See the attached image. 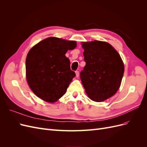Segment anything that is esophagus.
<instances>
[{
  "label": "esophagus",
  "mask_w": 147,
  "mask_h": 147,
  "mask_svg": "<svg viewBox=\"0 0 147 147\" xmlns=\"http://www.w3.org/2000/svg\"><path fill=\"white\" fill-rule=\"evenodd\" d=\"M75 74H76V77H79V72L78 71H75Z\"/></svg>",
  "instance_id": "obj_1"
}]
</instances>
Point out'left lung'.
Returning <instances> with one entry per match:
<instances>
[{
	"instance_id": "8db88e82",
	"label": "left lung",
	"mask_w": 147,
	"mask_h": 147,
	"mask_svg": "<svg viewBox=\"0 0 147 147\" xmlns=\"http://www.w3.org/2000/svg\"><path fill=\"white\" fill-rule=\"evenodd\" d=\"M86 65L80 78L88 97L102 102L113 96L121 85L124 71L119 53L107 42H83Z\"/></svg>"
}]
</instances>
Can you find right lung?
<instances>
[{"label": "right lung", "instance_id": "add662e5", "mask_svg": "<svg viewBox=\"0 0 147 147\" xmlns=\"http://www.w3.org/2000/svg\"><path fill=\"white\" fill-rule=\"evenodd\" d=\"M76 47L75 41L49 37L30 49L26 59V79L39 98L53 103L65 94L75 77L65 55Z\"/></svg>", "mask_w": 147, "mask_h": 147}]
</instances>
